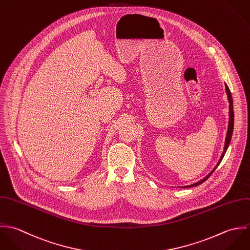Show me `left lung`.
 <instances>
[{
    "label": "left lung",
    "mask_w": 250,
    "mask_h": 250,
    "mask_svg": "<svg viewBox=\"0 0 250 250\" xmlns=\"http://www.w3.org/2000/svg\"><path fill=\"white\" fill-rule=\"evenodd\" d=\"M225 88H226V93H227L228 101H229V123H228L227 135H226V138H225L224 150H223V152H222V154H221V156H220V158H219V160H218V162H217L216 166L212 169V171H211L209 174H208V176H206L203 180H201V181H199L198 183H195V184L190 185V186L184 187L185 188H192V187H197V186H199L201 184H203L205 181H207V180H208V177H209V176L214 172V170L217 168V166H218V165H219V163L221 162V160H222V158H223V156H224V154H225L226 150H227L228 147H229V144H230V141H231V138H232V134H233V129H234V110H233V99H232V95H231V92H230V90H229V88H228L227 84H225ZM182 188H183V187H182Z\"/></svg>",
    "instance_id": "obj_1"
}]
</instances>
